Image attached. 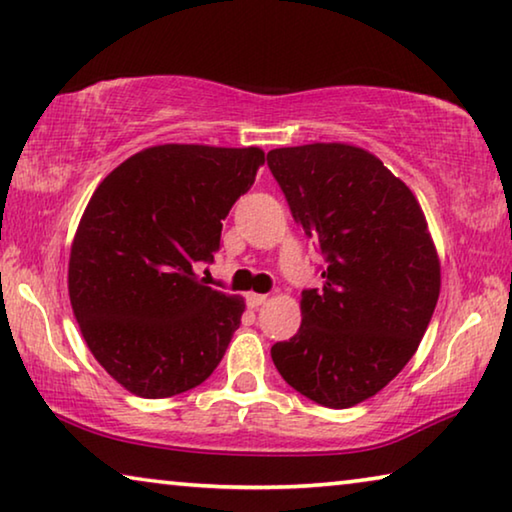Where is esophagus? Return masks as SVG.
<instances>
[{
	"label": "esophagus",
	"mask_w": 512,
	"mask_h": 512,
	"mask_svg": "<svg viewBox=\"0 0 512 512\" xmlns=\"http://www.w3.org/2000/svg\"><path fill=\"white\" fill-rule=\"evenodd\" d=\"M266 298H269V296H264V294H248L246 296V303H248L250 310H257L259 305L266 303Z\"/></svg>",
	"instance_id": "34e87169"
}]
</instances>
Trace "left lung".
Segmentation results:
<instances>
[{"label":"left lung","mask_w":512,"mask_h":512,"mask_svg":"<svg viewBox=\"0 0 512 512\" xmlns=\"http://www.w3.org/2000/svg\"><path fill=\"white\" fill-rule=\"evenodd\" d=\"M269 168L296 223L326 255L303 323L271 348L287 383L326 408L378 394L415 355L440 296V257L408 186L348 143L275 148Z\"/></svg>","instance_id":"obj_1"}]
</instances>
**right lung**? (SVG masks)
Wrapping results in <instances>:
<instances>
[{
    "label": "right lung",
    "mask_w": 512,
    "mask_h": 512,
    "mask_svg": "<svg viewBox=\"0 0 512 512\" xmlns=\"http://www.w3.org/2000/svg\"><path fill=\"white\" fill-rule=\"evenodd\" d=\"M259 148L152 145L104 177L72 239L68 294L104 371L141 399L198 387L246 310L207 287L223 218L255 182Z\"/></svg>",
    "instance_id": "add662e5"
}]
</instances>
